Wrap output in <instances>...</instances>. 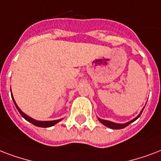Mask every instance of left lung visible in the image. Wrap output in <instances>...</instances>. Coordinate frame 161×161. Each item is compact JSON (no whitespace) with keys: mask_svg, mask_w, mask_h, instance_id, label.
<instances>
[{"mask_svg":"<svg viewBox=\"0 0 161 161\" xmlns=\"http://www.w3.org/2000/svg\"><path fill=\"white\" fill-rule=\"evenodd\" d=\"M143 110H144V108L142 109V111L140 112V113H139V115L137 116L136 118H134L133 120L129 121V122H128V123H113V122H110V121L104 120V119H101V118H98V120L100 121L101 123H103V125L107 126V127L112 128V129H121V128H124L125 127H127L128 125H129V124H130L131 123L134 122V121L136 120V119H138V118L140 117V115H141V113H142V112H143Z\"/></svg>","mask_w":161,"mask_h":161,"instance_id":"8db88e82","label":"left lung"}]
</instances>
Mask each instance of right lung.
I'll return each mask as SVG.
<instances>
[{"label":"right lung","instance_id":"add662e5","mask_svg":"<svg viewBox=\"0 0 161 161\" xmlns=\"http://www.w3.org/2000/svg\"><path fill=\"white\" fill-rule=\"evenodd\" d=\"M12 100H13V102H14V104L15 106H16V108H17V110H18V112L20 113V114L22 115V117L23 118H25L26 120L28 121L29 123H33V125L37 126V127H41V128H48V127H52V126H53L54 124H56L57 123H58V122H60L61 119H58V120H53V121H38V120H35V119H33V118H30V117H28L27 115H26L23 112H22L21 111V109H20L18 107H17V103H16V102H15L14 98H13V97H12Z\"/></svg>","mask_w":161,"mask_h":161}]
</instances>
